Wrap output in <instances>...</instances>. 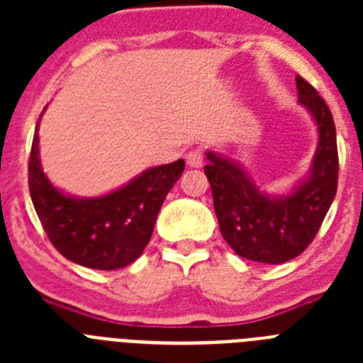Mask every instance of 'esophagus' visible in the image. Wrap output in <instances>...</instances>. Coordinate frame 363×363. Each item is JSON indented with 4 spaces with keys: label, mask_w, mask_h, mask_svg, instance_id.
<instances>
[{
    "label": "esophagus",
    "mask_w": 363,
    "mask_h": 363,
    "mask_svg": "<svg viewBox=\"0 0 363 363\" xmlns=\"http://www.w3.org/2000/svg\"><path fill=\"white\" fill-rule=\"evenodd\" d=\"M185 162H187L189 167H201L203 165V156H201L200 150H189L187 154H185Z\"/></svg>",
    "instance_id": "obj_1"
}]
</instances>
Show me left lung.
<instances>
[{
  "label": "left lung",
  "instance_id": "1",
  "mask_svg": "<svg viewBox=\"0 0 363 363\" xmlns=\"http://www.w3.org/2000/svg\"><path fill=\"white\" fill-rule=\"evenodd\" d=\"M298 101L318 127L311 172L289 194L259 191L240 163L207 152L205 176L213 189L220 233L234 252L262 264H284L306 251L318 233L338 187V149L333 114L322 96L296 76Z\"/></svg>",
  "mask_w": 363,
  "mask_h": 363
}]
</instances>
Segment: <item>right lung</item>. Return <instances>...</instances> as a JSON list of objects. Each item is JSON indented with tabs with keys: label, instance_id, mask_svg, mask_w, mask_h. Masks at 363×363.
I'll return each mask as SVG.
<instances>
[{
	"label": "right lung",
	"instance_id": "add662e5",
	"mask_svg": "<svg viewBox=\"0 0 363 363\" xmlns=\"http://www.w3.org/2000/svg\"><path fill=\"white\" fill-rule=\"evenodd\" d=\"M40 120L28 160V189L45 233L74 264L99 271L127 267L149 243L163 200L184 172L185 162L147 169L105 196H67L41 171Z\"/></svg>",
	"mask_w": 363,
	"mask_h": 363
}]
</instances>
